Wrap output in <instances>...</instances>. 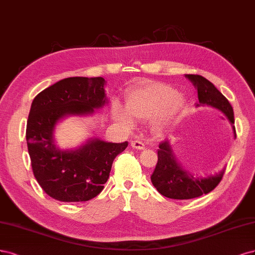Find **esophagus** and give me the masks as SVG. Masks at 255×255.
<instances>
[{
	"mask_svg": "<svg viewBox=\"0 0 255 255\" xmlns=\"http://www.w3.org/2000/svg\"><path fill=\"white\" fill-rule=\"evenodd\" d=\"M130 144H131V147L134 149H137V150L145 149V145L141 141H132Z\"/></svg>",
	"mask_w": 255,
	"mask_h": 255,
	"instance_id": "34e87169",
	"label": "esophagus"
}]
</instances>
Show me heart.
Here are the masks:
<instances>
[{
  "instance_id": "obj_1",
  "label": "heart",
  "mask_w": 255,
  "mask_h": 255,
  "mask_svg": "<svg viewBox=\"0 0 255 255\" xmlns=\"http://www.w3.org/2000/svg\"><path fill=\"white\" fill-rule=\"evenodd\" d=\"M186 106V98L176 89L146 81L127 94L126 110L118 103L112 106L111 116L119 125L131 129L135 121H150L155 134H162L175 123Z\"/></svg>"
}]
</instances>
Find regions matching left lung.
<instances>
[{"mask_svg": "<svg viewBox=\"0 0 255 255\" xmlns=\"http://www.w3.org/2000/svg\"><path fill=\"white\" fill-rule=\"evenodd\" d=\"M185 77L191 81L198 92V107H211L220 111L228 119L232 126L234 137V113L233 108L227 98L211 81L200 75L185 74ZM226 167L215 174L200 176L185 168L180 162L172 149L169 139L162 142L158 149V163L150 177L151 183L157 191L171 199H192L203 194H208L218 185L223 179Z\"/></svg>", "mask_w": 255, "mask_h": 255, "instance_id": "1", "label": "left lung"}]
</instances>
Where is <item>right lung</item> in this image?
I'll use <instances>...</instances> for the list:
<instances>
[{
	"label": "right lung",
	"mask_w": 255,
	"mask_h": 255,
	"mask_svg": "<svg viewBox=\"0 0 255 255\" xmlns=\"http://www.w3.org/2000/svg\"><path fill=\"white\" fill-rule=\"evenodd\" d=\"M103 77H69L46 88L31 103L26 142L34 176L42 190L63 202L88 201L100 194L113 160L127 142L112 143L93 135L75 148H60L57 125L69 117H91L108 104Z\"/></svg>",
	"instance_id": "add662e5"
}]
</instances>
